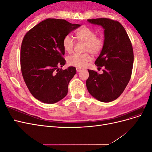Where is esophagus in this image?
<instances>
[{"label": "esophagus", "mask_w": 152, "mask_h": 152, "mask_svg": "<svg viewBox=\"0 0 152 152\" xmlns=\"http://www.w3.org/2000/svg\"><path fill=\"white\" fill-rule=\"evenodd\" d=\"M76 70H77V72H80V71L82 70V68H77Z\"/></svg>", "instance_id": "obj_1"}]
</instances>
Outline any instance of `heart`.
Masks as SVG:
<instances>
[{"label":"heart","instance_id":"heart-1","mask_svg":"<svg viewBox=\"0 0 152 152\" xmlns=\"http://www.w3.org/2000/svg\"><path fill=\"white\" fill-rule=\"evenodd\" d=\"M77 39L86 42L84 50L93 54H99L103 47V40L100 37L96 36L95 31L87 26H83L75 33ZM75 42L70 35H66L63 39V47L68 53H71L74 48ZM93 58L86 53L84 54H73L67 58V62L70 65L78 68L86 66Z\"/></svg>","mask_w":152,"mask_h":152}]
</instances>
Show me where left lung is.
<instances>
[{"mask_svg":"<svg viewBox=\"0 0 152 152\" xmlns=\"http://www.w3.org/2000/svg\"><path fill=\"white\" fill-rule=\"evenodd\" d=\"M87 21L104 29L103 47L95 65L104 68L102 74L88 70L87 89L99 102H111L121 95L130 80L134 62L132 44L125 28L119 22L108 18Z\"/></svg>","mask_w":152,"mask_h":152,"instance_id":"obj_1","label":"left lung"}]
</instances>
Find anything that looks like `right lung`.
Returning a JSON list of instances; mask_svg holds the SVG:
<instances>
[{"label": "right lung", "mask_w": 152, "mask_h": 152, "mask_svg": "<svg viewBox=\"0 0 152 152\" xmlns=\"http://www.w3.org/2000/svg\"><path fill=\"white\" fill-rule=\"evenodd\" d=\"M80 26L65 20H45L25 35L20 53L21 69L25 84L32 96L40 102L53 104L68 93L69 82L76 68L65 65L63 39Z\"/></svg>", "instance_id": "right-lung-1"}]
</instances>
